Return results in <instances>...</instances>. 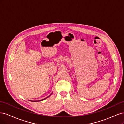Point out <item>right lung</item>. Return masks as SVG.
Listing matches in <instances>:
<instances>
[{"label": "right lung", "instance_id": "add662e5", "mask_svg": "<svg viewBox=\"0 0 124 124\" xmlns=\"http://www.w3.org/2000/svg\"><path fill=\"white\" fill-rule=\"evenodd\" d=\"M51 95H52V93H51ZM49 96H48V97H46V98H44V99H42V100H37V101H36V100H29V101H32V102H36V101H42V100H44V99H46L47 98H48V97H49Z\"/></svg>", "mask_w": 124, "mask_h": 124}]
</instances>
